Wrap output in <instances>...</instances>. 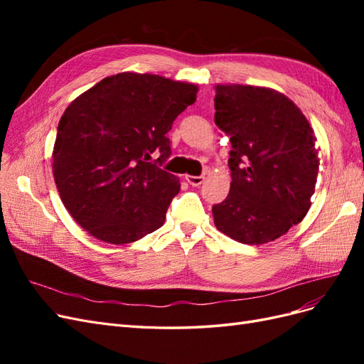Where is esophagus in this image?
Instances as JSON below:
<instances>
[{
	"mask_svg": "<svg viewBox=\"0 0 364 364\" xmlns=\"http://www.w3.org/2000/svg\"><path fill=\"white\" fill-rule=\"evenodd\" d=\"M185 179H186V182H188L190 185H193V186H199V185H202V183H203V181H205V176H191V174H186V176H185Z\"/></svg>",
	"mask_w": 364,
	"mask_h": 364,
	"instance_id": "1",
	"label": "esophagus"
}]
</instances>
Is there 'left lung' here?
Listing matches in <instances>:
<instances>
[{
    "instance_id": "8db88e82",
    "label": "left lung",
    "mask_w": 364,
    "mask_h": 364,
    "mask_svg": "<svg viewBox=\"0 0 364 364\" xmlns=\"http://www.w3.org/2000/svg\"><path fill=\"white\" fill-rule=\"evenodd\" d=\"M215 124L230 136V190L213 206L220 232L243 245L287 234L311 206L318 155L311 124L264 86L215 85Z\"/></svg>"
}]
</instances>
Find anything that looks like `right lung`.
I'll list each match as a JSON object with an SVG mask.
<instances>
[{
    "instance_id": "right-lung-1",
    "label": "right lung",
    "mask_w": 364,
    "mask_h": 364,
    "mask_svg": "<svg viewBox=\"0 0 364 364\" xmlns=\"http://www.w3.org/2000/svg\"><path fill=\"white\" fill-rule=\"evenodd\" d=\"M197 91L193 83L126 71L106 77L65 109L53 176L62 203L87 234L127 245L164 225L181 190L179 179L161 168L171 155L167 134Z\"/></svg>"
}]
</instances>
